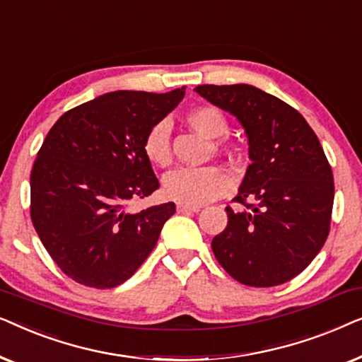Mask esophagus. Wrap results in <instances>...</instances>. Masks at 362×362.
Instances as JSON below:
<instances>
[{"label": "esophagus", "mask_w": 362, "mask_h": 362, "mask_svg": "<svg viewBox=\"0 0 362 362\" xmlns=\"http://www.w3.org/2000/svg\"><path fill=\"white\" fill-rule=\"evenodd\" d=\"M199 206H189V204H180L177 206V212H182V214H191V212H199Z\"/></svg>", "instance_id": "1"}]
</instances>
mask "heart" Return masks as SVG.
Masks as SVG:
<instances>
[{
  "label": "heart",
  "mask_w": 362,
  "mask_h": 362,
  "mask_svg": "<svg viewBox=\"0 0 362 362\" xmlns=\"http://www.w3.org/2000/svg\"><path fill=\"white\" fill-rule=\"evenodd\" d=\"M191 128L207 138H221L229 125L219 108L204 105L186 113ZM143 151L153 165L165 168L171 163V128L168 122H158L146 133ZM232 187L229 173L216 166L180 168L165 176V194L181 204L201 206L226 194Z\"/></svg>",
  "instance_id": "obj_1"
}]
</instances>
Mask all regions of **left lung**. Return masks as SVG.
<instances>
[{"label":"left lung","mask_w":362,"mask_h":362,"mask_svg":"<svg viewBox=\"0 0 362 362\" xmlns=\"http://www.w3.org/2000/svg\"><path fill=\"white\" fill-rule=\"evenodd\" d=\"M194 90L239 120L252 161L234 199L245 209L226 207L229 221L212 252L240 284H285L311 264L329 232L334 182L318 136L293 107L249 83Z\"/></svg>","instance_id":"1"}]
</instances>
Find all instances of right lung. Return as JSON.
<instances>
[{
	"mask_svg": "<svg viewBox=\"0 0 362 362\" xmlns=\"http://www.w3.org/2000/svg\"><path fill=\"white\" fill-rule=\"evenodd\" d=\"M185 93L186 87L108 92L66 112L49 130L31 171V219L72 280L113 288L155 249L175 202L140 212L127 206L160 187L143 143Z\"/></svg>",
	"mask_w": 362,
	"mask_h": 362,
	"instance_id": "obj_1",
	"label": "right lung"
}]
</instances>
